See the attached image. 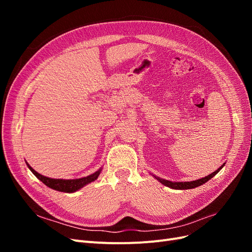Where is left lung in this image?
Here are the masks:
<instances>
[{"instance_id":"8db88e82","label":"left lung","mask_w":252,"mask_h":252,"mask_svg":"<svg viewBox=\"0 0 252 252\" xmlns=\"http://www.w3.org/2000/svg\"><path fill=\"white\" fill-rule=\"evenodd\" d=\"M225 164H223L222 166L220 167V168H218L216 171H213L211 174L207 175V177L205 178H202V179H199V180H195V181H191V182H171V181H168V180H164V179H161L158 177H156V175H154V177L159 182L162 183L163 185L169 187V188H172V189H180V190H184V189H192V188H195V187H199L203 184H205L206 182L209 181L210 179H212L215 175L223 168Z\"/></svg>"}]
</instances>
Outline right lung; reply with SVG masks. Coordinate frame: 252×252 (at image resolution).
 Masks as SVG:
<instances>
[{"mask_svg": "<svg viewBox=\"0 0 252 252\" xmlns=\"http://www.w3.org/2000/svg\"><path fill=\"white\" fill-rule=\"evenodd\" d=\"M26 165L28 166L30 171H32L41 182H43L47 187L58 190V191H61V192H67V193H72V192L78 191L79 189L83 188L84 186H86L87 184H89V183L95 181L102 171V168H100L97 171L94 172L93 174H89L88 177H84L81 179H73V180L51 179V178L45 177V175L40 174L39 172H36L27 162H26Z\"/></svg>", "mask_w": 252, "mask_h": 252, "instance_id": "1", "label": "right lung"}]
</instances>
